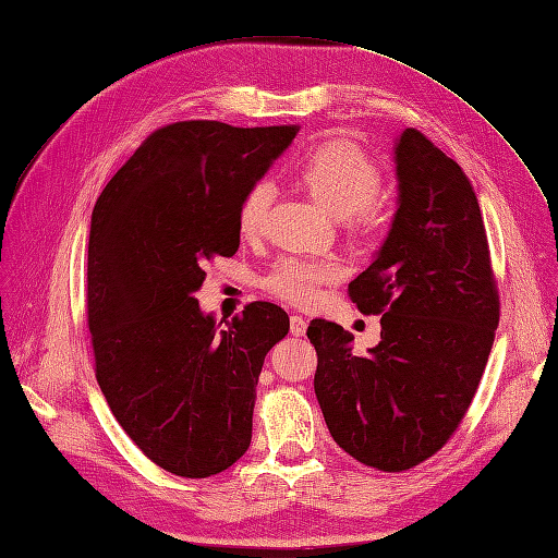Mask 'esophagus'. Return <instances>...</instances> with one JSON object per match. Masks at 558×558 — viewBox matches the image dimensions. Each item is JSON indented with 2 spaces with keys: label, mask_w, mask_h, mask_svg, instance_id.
<instances>
[{
  "label": "esophagus",
  "mask_w": 558,
  "mask_h": 558,
  "mask_svg": "<svg viewBox=\"0 0 558 558\" xmlns=\"http://www.w3.org/2000/svg\"><path fill=\"white\" fill-rule=\"evenodd\" d=\"M307 330V322L303 317H299V314H294L292 319H289V332H292L294 337H303Z\"/></svg>",
  "instance_id": "obj_1"
}]
</instances>
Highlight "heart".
Masks as SVG:
<instances>
[{
	"instance_id": "b5f03b06",
	"label": "heart",
	"mask_w": 558,
	"mask_h": 558,
	"mask_svg": "<svg viewBox=\"0 0 558 558\" xmlns=\"http://www.w3.org/2000/svg\"><path fill=\"white\" fill-rule=\"evenodd\" d=\"M299 180L335 219H353L369 223L376 219V196L383 186L378 163L355 143L335 141L305 157L299 166ZM274 198V186L259 180L253 182L236 209L239 232L253 239L264 230ZM342 276V266L335 259L282 257L264 276V289L271 296L307 307L319 301L324 287Z\"/></svg>"
}]
</instances>
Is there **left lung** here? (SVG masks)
<instances>
[{
  "mask_svg": "<svg viewBox=\"0 0 558 558\" xmlns=\"http://www.w3.org/2000/svg\"><path fill=\"white\" fill-rule=\"evenodd\" d=\"M399 209L349 296L380 314V342L312 319L314 395L332 440L362 465L403 472L440 451L476 395L499 324V292L474 189L460 166L408 128L397 143Z\"/></svg>",
  "mask_w": 558,
  "mask_h": 558,
  "instance_id": "obj_1",
  "label": "left lung"
}]
</instances>
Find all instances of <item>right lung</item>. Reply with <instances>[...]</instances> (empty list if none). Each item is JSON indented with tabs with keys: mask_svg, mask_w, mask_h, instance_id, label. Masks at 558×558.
Wrapping results in <instances>:
<instances>
[{
	"mask_svg": "<svg viewBox=\"0 0 558 558\" xmlns=\"http://www.w3.org/2000/svg\"><path fill=\"white\" fill-rule=\"evenodd\" d=\"M299 134L182 120L155 130L93 207L86 322L113 417L161 470L207 478L246 453L264 355L287 312L255 301L214 326L193 299L239 248L246 189Z\"/></svg>",
	"mask_w": 558,
	"mask_h": 558,
	"instance_id": "1",
	"label": "right lung"
}]
</instances>
